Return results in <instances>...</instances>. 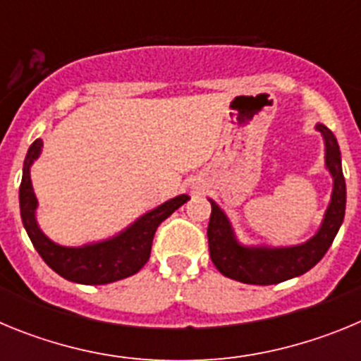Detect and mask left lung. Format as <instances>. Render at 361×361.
Returning a JSON list of instances; mask_svg holds the SVG:
<instances>
[{
  "label": "left lung",
  "instance_id": "obj_1",
  "mask_svg": "<svg viewBox=\"0 0 361 361\" xmlns=\"http://www.w3.org/2000/svg\"><path fill=\"white\" fill-rule=\"evenodd\" d=\"M322 133L325 145V168L333 177V193L325 209L318 231L304 244L283 245H245L235 235L228 215L215 200L208 224L209 257L216 269L228 279L253 286H271L283 280L304 275L320 262L333 244L338 229L345 216V178L342 171V157L336 137L324 124L314 126Z\"/></svg>",
  "mask_w": 361,
  "mask_h": 361
}]
</instances>
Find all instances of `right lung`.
Masks as SVG:
<instances>
[{"mask_svg":"<svg viewBox=\"0 0 361 361\" xmlns=\"http://www.w3.org/2000/svg\"><path fill=\"white\" fill-rule=\"evenodd\" d=\"M41 148L43 141L36 139L25 157L23 178L19 186V209L28 237L47 266L52 267L63 279L85 286H103L135 275L148 262L153 235L157 231L159 224L175 209L180 208L186 200H190V197L177 195L166 200L164 204L139 216L128 228L104 240L78 245V247L56 244L41 231L36 219L37 199L32 188L30 168L41 155Z\"/></svg>","mask_w":361,"mask_h":361,"instance_id":"right-lung-1","label":"right lung"}]
</instances>
